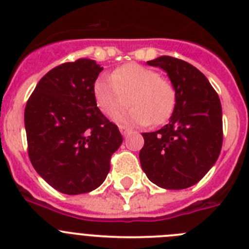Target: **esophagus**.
<instances>
[{"label":"esophagus","instance_id":"obj_1","mask_svg":"<svg viewBox=\"0 0 249 249\" xmlns=\"http://www.w3.org/2000/svg\"><path fill=\"white\" fill-rule=\"evenodd\" d=\"M120 132L122 133L123 136H127L129 132H131V129H129L128 127H126V126H120Z\"/></svg>","mask_w":249,"mask_h":249}]
</instances>
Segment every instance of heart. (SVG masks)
Masks as SVG:
<instances>
[{"label": "heart", "mask_w": 249, "mask_h": 249, "mask_svg": "<svg viewBox=\"0 0 249 249\" xmlns=\"http://www.w3.org/2000/svg\"><path fill=\"white\" fill-rule=\"evenodd\" d=\"M93 96L98 108L112 117L129 105L128 112L118 114L123 123L146 126L162 124L172 116L176 106V89L172 82L152 68L127 63L116 68L111 77L100 76L93 83Z\"/></svg>", "instance_id": "obj_1"}]
</instances>
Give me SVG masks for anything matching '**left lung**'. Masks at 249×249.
Instances as JSON below:
<instances>
[{
  "instance_id": "8db88e82",
  "label": "left lung",
  "mask_w": 249,
  "mask_h": 249,
  "mask_svg": "<svg viewBox=\"0 0 249 249\" xmlns=\"http://www.w3.org/2000/svg\"><path fill=\"white\" fill-rule=\"evenodd\" d=\"M147 63L167 72L175 86L176 106L166 126L142 135L141 166L158 187L184 190L201 181L221 153V101L207 77L191 63L169 56Z\"/></svg>"
}]
</instances>
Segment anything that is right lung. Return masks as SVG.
<instances>
[{"instance_id": "obj_1", "label": "right lung", "mask_w": 249, "mask_h": 249, "mask_svg": "<svg viewBox=\"0 0 249 249\" xmlns=\"http://www.w3.org/2000/svg\"><path fill=\"white\" fill-rule=\"evenodd\" d=\"M103 67L80 58L52 68L25 108L28 157L41 177L65 195L96 190L109 172L122 135L97 107L93 83Z\"/></svg>"}]
</instances>
